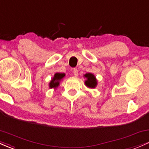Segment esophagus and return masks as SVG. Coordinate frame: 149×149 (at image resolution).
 Wrapping results in <instances>:
<instances>
[{
	"mask_svg": "<svg viewBox=\"0 0 149 149\" xmlns=\"http://www.w3.org/2000/svg\"><path fill=\"white\" fill-rule=\"evenodd\" d=\"M73 74H74L75 76H78V71L77 69H76V68H74V69L73 70Z\"/></svg>",
	"mask_w": 149,
	"mask_h": 149,
	"instance_id": "obj_1",
	"label": "esophagus"
}]
</instances>
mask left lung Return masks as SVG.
Instances as JSON below:
<instances>
[{"instance_id": "8db88e82", "label": "left lung", "mask_w": 149, "mask_h": 149, "mask_svg": "<svg viewBox=\"0 0 149 149\" xmlns=\"http://www.w3.org/2000/svg\"><path fill=\"white\" fill-rule=\"evenodd\" d=\"M84 78H86L85 81V85L89 88H95L97 85V80L94 74L91 73H87L84 75Z\"/></svg>"}]
</instances>
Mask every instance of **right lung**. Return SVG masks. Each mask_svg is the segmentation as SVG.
<instances>
[{"mask_svg": "<svg viewBox=\"0 0 149 149\" xmlns=\"http://www.w3.org/2000/svg\"><path fill=\"white\" fill-rule=\"evenodd\" d=\"M66 74L64 73H56L51 80V81L49 83V87L50 88H56L59 86L60 82L62 81L63 78L65 77Z\"/></svg>", "mask_w": 149, "mask_h": 149, "instance_id": "obj_1", "label": "right lung"}]
</instances>
